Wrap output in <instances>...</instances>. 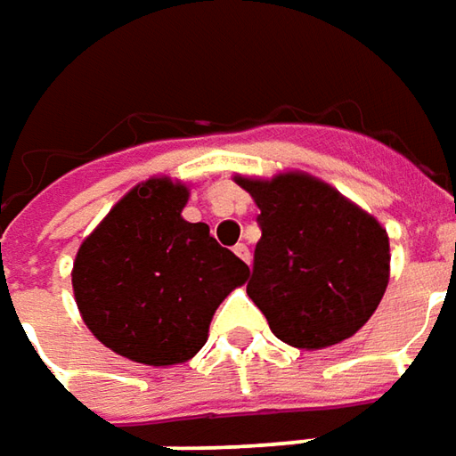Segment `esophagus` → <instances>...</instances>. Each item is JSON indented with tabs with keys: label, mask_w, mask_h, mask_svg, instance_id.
Masks as SVG:
<instances>
[{
	"label": "esophagus",
	"mask_w": 456,
	"mask_h": 456,
	"mask_svg": "<svg viewBox=\"0 0 456 456\" xmlns=\"http://www.w3.org/2000/svg\"><path fill=\"white\" fill-rule=\"evenodd\" d=\"M234 254H237L240 259H244L247 265L252 262V252H249V247H247V244H237V247H234Z\"/></svg>",
	"instance_id": "1"
}]
</instances>
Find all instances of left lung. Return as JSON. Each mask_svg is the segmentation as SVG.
Returning <instances> with one entry per match:
<instances>
[{
	"label": "left lung",
	"instance_id": "8db88e82",
	"mask_svg": "<svg viewBox=\"0 0 456 456\" xmlns=\"http://www.w3.org/2000/svg\"><path fill=\"white\" fill-rule=\"evenodd\" d=\"M234 182L262 212L247 294L274 337L297 349H324L357 334L389 284L387 229L306 172L237 175Z\"/></svg>",
	"mask_w": 456,
	"mask_h": 456
}]
</instances>
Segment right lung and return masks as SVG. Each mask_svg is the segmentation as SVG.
<instances>
[{
    "label": "right lung",
    "mask_w": 456,
    "mask_h": 456,
    "mask_svg": "<svg viewBox=\"0 0 456 456\" xmlns=\"http://www.w3.org/2000/svg\"><path fill=\"white\" fill-rule=\"evenodd\" d=\"M187 200L184 182L150 176L111 207L74 259V299L89 332L139 364L194 357L216 306L249 277L204 222L182 216Z\"/></svg>",
    "instance_id": "add662e5"
}]
</instances>
